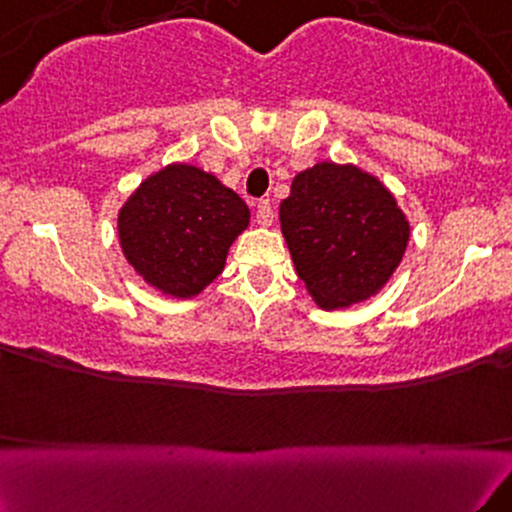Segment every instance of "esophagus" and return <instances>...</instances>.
<instances>
[{
  "mask_svg": "<svg viewBox=\"0 0 512 512\" xmlns=\"http://www.w3.org/2000/svg\"><path fill=\"white\" fill-rule=\"evenodd\" d=\"M272 221H274L272 202H269V199H262V202L257 204V223H260V226H269Z\"/></svg>",
  "mask_w": 512,
  "mask_h": 512,
  "instance_id": "esophagus-1",
  "label": "esophagus"
}]
</instances>
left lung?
Masks as SVG:
<instances>
[{
  "label": "left lung",
  "mask_w": 512,
  "mask_h": 512,
  "mask_svg": "<svg viewBox=\"0 0 512 512\" xmlns=\"http://www.w3.org/2000/svg\"><path fill=\"white\" fill-rule=\"evenodd\" d=\"M279 219L298 276L325 310L383 289L409 240L395 197L356 166L317 163L298 173Z\"/></svg>",
  "instance_id": "1"
}]
</instances>
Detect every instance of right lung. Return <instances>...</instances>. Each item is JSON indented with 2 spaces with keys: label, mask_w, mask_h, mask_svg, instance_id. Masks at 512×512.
<instances>
[{
  "label": "right lung",
  "mask_w": 512,
  "mask_h": 512,
  "mask_svg": "<svg viewBox=\"0 0 512 512\" xmlns=\"http://www.w3.org/2000/svg\"><path fill=\"white\" fill-rule=\"evenodd\" d=\"M248 221L236 192L202 168L173 163L127 199L117 231L127 262L144 281L190 298L223 272L228 248Z\"/></svg>",
  "instance_id": "add662e5"
}]
</instances>
